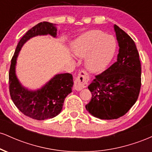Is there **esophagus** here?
<instances>
[{
  "label": "esophagus",
  "mask_w": 152,
  "mask_h": 152,
  "mask_svg": "<svg viewBox=\"0 0 152 152\" xmlns=\"http://www.w3.org/2000/svg\"><path fill=\"white\" fill-rule=\"evenodd\" d=\"M90 81V77L86 71H81L74 81V88L77 91H81L86 87Z\"/></svg>",
  "instance_id": "obj_1"
}]
</instances>
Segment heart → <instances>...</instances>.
I'll return each instance as SVG.
<instances>
[{
  "instance_id": "1",
  "label": "heart",
  "mask_w": 152,
  "mask_h": 152,
  "mask_svg": "<svg viewBox=\"0 0 152 152\" xmlns=\"http://www.w3.org/2000/svg\"><path fill=\"white\" fill-rule=\"evenodd\" d=\"M116 41L112 36L99 30L90 31L81 35L72 45L75 56L85 58V66L91 73L102 72L114 56Z\"/></svg>"
}]
</instances>
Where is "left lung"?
Listing matches in <instances>:
<instances>
[{"label": "left lung", "instance_id": "1", "mask_svg": "<svg viewBox=\"0 0 152 152\" xmlns=\"http://www.w3.org/2000/svg\"><path fill=\"white\" fill-rule=\"evenodd\" d=\"M119 50L116 61L96 75L88 86L92 97L86 109L101 119H116L126 114L137 101L142 85V66L135 43L114 25Z\"/></svg>", "mask_w": 152, "mask_h": 152}]
</instances>
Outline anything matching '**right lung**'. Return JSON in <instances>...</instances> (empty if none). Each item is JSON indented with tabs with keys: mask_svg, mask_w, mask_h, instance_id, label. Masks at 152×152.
<instances>
[{
	"mask_svg": "<svg viewBox=\"0 0 152 152\" xmlns=\"http://www.w3.org/2000/svg\"><path fill=\"white\" fill-rule=\"evenodd\" d=\"M56 37V28L53 23L41 22L28 31L20 40L11 59L9 70V92L12 101L26 116L36 120H45L60 114L65 98L71 92L74 82L71 74L55 76L42 88L30 91L21 86L15 74L16 58L23 45L31 38L38 35Z\"/></svg>",
	"mask_w": 152,
	"mask_h": 152,
	"instance_id": "right-lung-1",
	"label": "right lung"
}]
</instances>
